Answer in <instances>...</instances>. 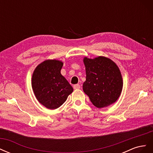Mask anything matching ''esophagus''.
<instances>
[{"label": "esophagus", "mask_w": 153, "mask_h": 153, "mask_svg": "<svg viewBox=\"0 0 153 153\" xmlns=\"http://www.w3.org/2000/svg\"><path fill=\"white\" fill-rule=\"evenodd\" d=\"M73 88L74 89H79L80 88V85L79 84H75L73 85Z\"/></svg>", "instance_id": "1"}]
</instances>
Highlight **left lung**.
Listing matches in <instances>:
<instances>
[{
	"instance_id": "8db88e82",
	"label": "left lung",
	"mask_w": 153,
	"mask_h": 153,
	"mask_svg": "<svg viewBox=\"0 0 153 153\" xmlns=\"http://www.w3.org/2000/svg\"><path fill=\"white\" fill-rule=\"evenodd\" d=\"M86 80L83 90L96 107L101 108L115 103L121 95L123 79L118 66L112 60L100 56L85 57Z\"/></svg>"
}]
</instances>
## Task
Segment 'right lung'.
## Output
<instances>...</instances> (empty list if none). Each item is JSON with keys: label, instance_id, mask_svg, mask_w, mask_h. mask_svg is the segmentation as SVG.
Masks as SVG:
<instances>
[{"label": "right lung", "instance_id": "right-lung-1", "mask_svg": "<svg viewBox=\"0 0 153 153\" xmlns=\"http://www.w3.org/2000/svg\"><path fill=\"white\" fill-rule=\"evenodd\" d=\"M63 63L47 60L36 67L32 77V87L37 100L48 109L61 106L73 91L61 73Z\"/></svg>", "mask_w": 153, "mask_h": 153}]
</instances>
